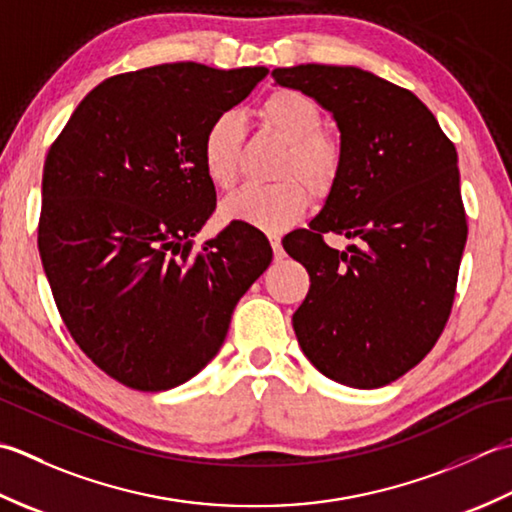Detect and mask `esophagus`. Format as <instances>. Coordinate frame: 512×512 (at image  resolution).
<instances>
[{"label": "esophagus", "mask_w": 512, "mask_h": 512, "mask_svg": "<svg viewBox=\"0 0 512 512\" xmlns=\"http://www.w3.org/2000/svg\"><path fill=\"white\" fill-rule=\"evenodd\" d=\"M269 243H271V249H274V256H276V260L285 258V249H283V243H280V236H276V234H269Z\"/></svg>", "instance_id": "34e87169"}]
</instances>
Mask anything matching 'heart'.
<instances>
[{
    "label": "heart",
    "mask_w": 512,
    "mask_h": 512,
    "mask_svg": "<svg viewBox=\"0 0 512 512\" xmlns=\"http://www.w3.org/2000/svg\"><path fill=\"white\" fill-rule=\"evenodd\" d=\"M260 125L285 143L276 165L278 183L247 185L223 203L229 221H243L267 232H280L305 214L309 194L325 196L336 185L342 168V150L336 139L322 130L318 103L298 90H276L256 110ZM241 121L234 112H221L205 128L201 163L218 190L236 183Z\"/></svg>",
    "instance_id": "1"
}]
</instances>
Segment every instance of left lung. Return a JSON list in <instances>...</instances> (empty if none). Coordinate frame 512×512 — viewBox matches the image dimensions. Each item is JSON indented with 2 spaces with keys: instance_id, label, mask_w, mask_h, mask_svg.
Listing matches in <instances>:
<instances>
[{
  "instance_id": "left-lung-1",
  "label": "left lung",
  "mask_w": 512,
  "mask_h": 512,
  "mask_svg": "<svg viewBox=\"0 0 512 512\" xmlns=\"http://www.w3.org/2000/svg\"><path fill=\"white\" fill-rule=\"evenodd\" d=\"M331 112L342 168L309 229L285 252L309 271L291 318L309 362L340 384L378 389L433 349L451 316L466 245L455 145L413 92L356 66L271 72ZM331 231L357 241L329 248Z\"/></svg>"
}]
</instances>
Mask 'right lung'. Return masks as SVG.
<instances>
[{"mask_svg": "<svg viewBox=\"0 0 512 512\" xmlns=\"http://www.w3.org/2000/svg\"><path fill=\"white\" fill-rule=\"evenodd\" d=\"M267 72L179 61L110 77L50 145L41 263L70 336L125 387L156 393L194 378L271 263L265 234L243 221L194 245L216 207L205 128Z\"/></svg>", "mask_w": 512, "mask_h": 512, "instance_id": "add662e5", "label": "right lung"}]
</instances>
